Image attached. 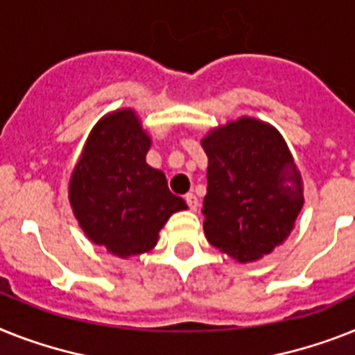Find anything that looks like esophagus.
Here are the masks:
<instances>
[{"mask_svg": "<svg viewBox=\"0 0 355 355\" xmlns=\"http://www.w3.org/2000/svg\"><path fill=\"white\" fill-rule=\"evenodd\" d=\"M184 201L189 205L190 210H198V198L194 194H187L184 196Z\"/></svg>", "mask_w": 355, "mask_h": 355, "instance_id": "esophagus-1", "label": "esophagus"}]
</instances>
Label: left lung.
I'll list each match as a JSON object with an SVG mask.
<instances>
[{"label": "left lung", "instance_id": "obj_1", "mask_svg": "<svg viewBox=\"0 0 355 355\" xmlns=\"http://www.w3.org/2000/svg\"><path fill=\"white\" fill-rule=\"evenodd\" d=\"M209 157L205 236L239 263L270 254L294 230L304 203L303 178L276 127L243 118L201 139Z\"/></svg>", "mask_w": 355, "mask_h": 355}]
</instances>
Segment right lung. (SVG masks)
I'll return each mask as SVG.
<instances>
[{
	"label": "right lung",
	"mask_w": 355,
	"mask_h": 355,
	"mask_svg": "<svg viewBox=\"0 0 355 355\" xmlns=\"http://www.w3.org/2000/svg\"><path fill=\"white\" fill-rule=\"evenodd\" d=\"M150 145L136 110L118 108L90 130L69 181L85 236L123 259L152 250L172 214L189 209L146 163Z\"/></svg>",
	"instance_id": "right-lung-1"
}]
</instances>
